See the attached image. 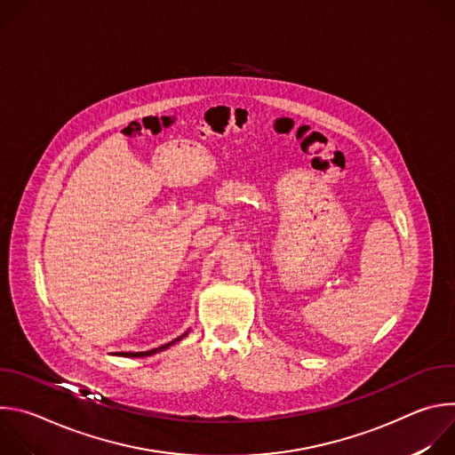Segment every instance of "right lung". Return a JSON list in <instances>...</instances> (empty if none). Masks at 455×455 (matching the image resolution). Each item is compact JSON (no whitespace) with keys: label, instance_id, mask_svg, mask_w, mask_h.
I'll list each match as a JSON object with an SVG mask.
<instances>
[{"label":"right lung","instance_id":"1","mask_svg":"<svg viewBox=\"0 0 455 455\" xmlns=\"http://www.w3.org/2000/svg\"><path fill=\"white\" fill-rule=\"evenodd\" d=\"M187 335V333H185ZM185 335H181V337H178V339H174L172 342H169V344H164V346H160V347H155V349H149V351H142V353H122L120 356H132V358H142V356H151V355H155V353H160V351H164V349H167L169 346H172V344H176V342H180Z\"/></svg>","mask_w":455,"mask_h":455}]
</instances>
